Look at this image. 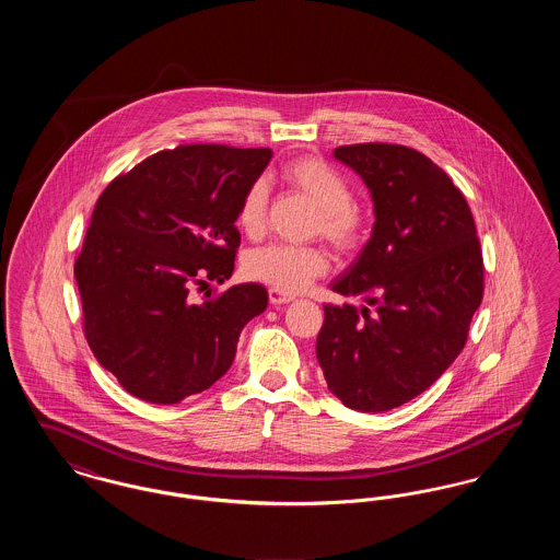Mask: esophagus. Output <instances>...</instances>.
<instances>
[{
  "mask_svg": "<svg viewBox=\"0 0 560 560\" xmlns=\"http://www.w3.org/2000/svg\"><path fill=\"white\" fill-rule=\"evenodd\" d=\"M268 300H270V304H275V306H281V304H288V302H292L293 295L292 293L279 292V290H268Z\"/></svg>",
  "mask_w": 560,
  "mask_h": 560,
  "instance_id": "34e87169",
  "label": "esophagus"
}]
</instances>
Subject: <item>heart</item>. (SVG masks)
I'll return each mask as SVG.
<instances>
[{"label": "heart", "instance_id": "obj_1", "mask_svg": "<svg viewBox=\"0 0 560 560\" xmlns=\"http://www.w3.org/2000/svg\"><path fill=\"white\" fill-rule=\"evenodd\" d=\"M283 183L304 197L315 210L313 233L320 235L338 254H352L361 247L368 231L365 213L352 203V188L340 172L319 158H295L281 170ZM267 185L256 180L245 188L237 208V224L249 240H258L267 229ZM329 268L325 249L293 247L275 243L256 249L245 260V270L279 292L306 290Z\"/></svg>", "mask_w": 560, "mask_h": 560}]
</instances>
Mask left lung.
Instances as JSON below:
<instances>
[{"instance_id": "obj_1", "label": "left lung", "mask_w": 560, "mask_h": 560, "mask_svg": "<svg viewBox=\"0 0 560 560\" xmlns=\"http://www.w3.org/2000/svg\"><path fill=\"white\" fill-rule=\"evenodd\" d=\"M334 158L372 190V240L325 304L317 359L350 409L388 411L432 386L466 347L485 277L477 224L462 190L416 149L345 144Z\"/></svg>"}]
</instances>
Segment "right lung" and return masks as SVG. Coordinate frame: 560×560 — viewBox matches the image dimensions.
I'll return each mask as SVG.
<instances>
[{"instance_id":"obj_1","label":"right lung","mask_w":560,"mask_h":560,"mask_svg":"<svg viewBox=\"0 0 560 560\" xmlns=\"http://www.w3.org/2000/svg\"><path fill=\"white\" fill-rule=\"evenodd\" d=\"M270 158V149L180 144L101 192L75 258L83 334L136 399L172 405L210 388L233 365L243 325L267 308L258 283L192 290L231 277L241 197Z\"/></svg>"}]
</instances>
